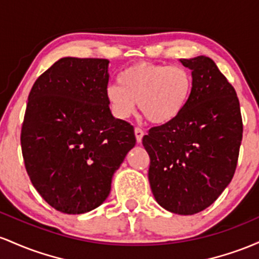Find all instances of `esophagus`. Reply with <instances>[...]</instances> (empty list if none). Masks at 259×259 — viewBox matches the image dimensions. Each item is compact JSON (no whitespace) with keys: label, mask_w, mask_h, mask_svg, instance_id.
I'll return each mask as SVG.
<instances>
[{"label":"esophagus","mask_w":259,"mask_h":259,"mask_svg":"<svg viewBox=\"0 0 259 259\" xmlns=\"http://www.w3.org/2000/svg\"><path fill=\"white\" fill-rule=\"evenodd\" d=\"M135 135H136V139H137L138 143H141L142 138H143V136H144L143 130L139 128V127H136V128H135Z\"/></svg>","instance_id":"1"}]
</instances>
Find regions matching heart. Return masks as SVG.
I'll return each mask as SVG.
<instances>
[{"label":"heart","instance_id":"1","mask_svg":"<svg viewBox=\"0 0 259 259\" xmlns=\"http://www.w3.org/2000/svg\"><path fill=\"white\" fill-rule=\"evenodd\" d=\"M192 82V75L184 66L138 63L118 75V84L107 87L106 99L117 118H128L138 103L148 121L162 124L182 111Z\"/></svg>","mask_w":259,"mask_h":259}]
</instances>
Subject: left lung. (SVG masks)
Instances as JSON below:
<instances>
[{
  "label": "left lung",
  "mask_w": 259,
  "mask_h": 259,
  "mask_svg": "<svg viewBox=\"0 0 259 259\" xmlns=\"http://www.w3.org/2000/svg\"><path fill=\"white\" fill-rule=\"evenodd\" d=\"M180 61L192 71L187 103L174 120L152 127L142 143L156 202L171 213L192 215L230 184L243 126L236 92L215 62L207 56Z\"/></svg>",
  "instance_id": "left-lung-1"
}]
</instances>
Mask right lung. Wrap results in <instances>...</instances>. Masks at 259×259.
I'll use <instances>...</instances> for the list:
<instances>
[{
	"instance_id": "right-lung-1",
	"label": "right lung",
	"mask_w": 259,
	"mask_h": 259,
	"mask_svg": "<svg viewBox=\"0 0 259 259\" xmlns=\"http://www.w3.org/2000/svg\"><path fill=\"white\" fill-rule=\"evenodd\" d=\"M107 67L104 59L63 57L29 93L20 133L25 168L40 196L61 213L99 207L136 144L132 124L110 111Z\"/></svg>"
}]
</instances>
